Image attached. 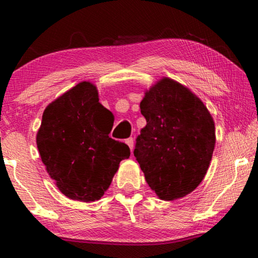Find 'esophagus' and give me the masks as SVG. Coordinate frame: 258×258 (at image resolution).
Listing matches in <instances>:
<instances>
[{"instance_id":"esophagus-1","label":"esophagus","mask_w":258,"mask_h":258,"mask_svg":"<svg viewBox=\"0 0 258 258\" xmlns=\"http://www.w3.org/2000/svg\"><path fill=\"white\" fill-rule=\"evenodd\" d=\"M125 142H126V145L130 147L131 151H132L133 148H134V139L133 138H128V139H126Z\"/></svg>"}]
</instances>
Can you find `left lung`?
<instances>
[{"label":"left lung","instance_id":"8db88e82","mask_svg":"<svg viewBox=\"0 0 258 258\" xmlns=\"http://www.w3.org/2000/svg\"><path fill=\"white\" fill-rule=\"evenodd\" d=\"M147 120L134 156L161 200L189 195L203 181L215 147V125L197 95L164 77L140 103Z\"/></svg>","mask_w":258,"mask_h":258}]
</instances>
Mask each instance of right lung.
Listing matches in <instances>:
<instances>
[{
  "label": "right lung",
  "mask_w": 258,
  "mask_h": 258,
  "mask_svg": "<svg viewBox=\"0 0 258 258\" xmlns=\"http://www.w3.org/2000/svg\"><path fill=\"white\" fill-rule=\"evenodd\" d=\"M110 111L99 102L98 90L81 82L45 108L36 135L41 159L58 189L73 200L102 197L123 159L127 145L109 138Z\"/></svg>",
  "instance_id": "right-lung-1"
}]
</instances>
